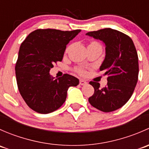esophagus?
<instances>
[{
    "label": "esophagus",
    "mask_w": 149,
    "mask_h": 149,
    "mask_svg": "<svg viewBox=\"0 0 149 149\" xmlns=\"http://www.w3.org/2000/svg\"><path fill=\"white\" fill-rule=\"evenodd\" d=\"M79 84H80V85L84 86V85H86L87 82L86 81L83 80V79H80V81H79Z\"/></svg>",
    "instance_id": "obj_1"
}]
</instances>
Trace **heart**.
I'll list each match as a JSON object with an SVG mask.
<instances>
[{
  "label": "heart",
  "mask_w": 149,
  "mask_h": 149,
  "mask_svg": "<svg viewBox=\"0 0 149 149\" xmlns=\"http://www.w3.org/2000/svg\"><path fill=\"white\" fill-rule=\"evenodd\" d=\"M91 44H96V43L93 42L91 43ZM76 71L79 74L81 75V76H84V75L86 74V70H84L83 68H76Z\"/></svg>",
  "instance_id": "1"
}]
</instances>
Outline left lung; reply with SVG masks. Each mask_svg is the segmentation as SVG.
<instances>
[{
    "label": "left lung",
    "instance_id": "1",
    "mask_svg": "<svg viewBox=\"0 0 149 149\" xmlns=\"http://www.w3.org/2000/svg\"><path fill=\"white\" fill-rule=\"evenodd\" d=\"M86 35L105 45V58L100 70L109 76L104 88L97 82H89L94 93L88 102L99 110L112 112L130 100L137 84L139 68L136 47L130 37L110 28L89 31Z\"/></svg>",
    "mask_w": 149,
    "mask_h": 149
}]
</instances>
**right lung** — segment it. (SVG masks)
<instances>
[{
	"label": "right lung",
	"instance_id": "1",
	"mask_svg": "<svg viewBox=\"0 0 149 149\" xmlns=\"http://www.w3.org/2000/svg\"><path fill=\"white\" fill-rule=\"evenodd\" d=\"M81 31L37 29L21 45L15 67L18 88L35 112L47 114L58 109L65 102L69 87L79 84L69 74L55 79L49 70L54 63L62 61L66 45Z\"/></svg>",
	"mask_w": 149,
	"mask_h": 149
}]
</instances>
